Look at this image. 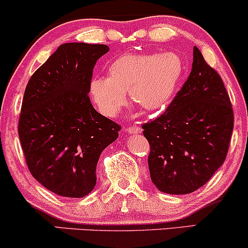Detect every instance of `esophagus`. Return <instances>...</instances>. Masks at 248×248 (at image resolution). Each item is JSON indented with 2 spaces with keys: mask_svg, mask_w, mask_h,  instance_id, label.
Wrapping results in <instances>:
<instances>
[{
  "mask_svg": "<svg viewBox=\"0 0 248 248\" xmlns=\"http://www.w3.org/2000/svg\"><path fill=\"white\" fill-rule=\"evenodd\" d=\"M126 132L129 134H140L142 133V128L139 126H129L126 128Z\"/></svg>",
  "mask_w": 248,
  "mask_h": 248,
  "instance_id": "34e87169",
  "label": "esophagus"
}]
</instances>
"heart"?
Returning a JSON list of instances; mask_svg holds the SVG:
<instances>
[{
  "label": "heart",
  "mask_w": 248,
  "mask_h": 248,
  "mask_svg": "<svg viewBox=\"0 0 248 248\" xmlns=\"http://www.w3.org/2000/svg\"><path fill=\"white\" fill-rule=\"evenodd\" d=\"M184 65L171 52L160 54H126L108 67V77L94 76L89 93L101 114L113 118L126 105V92L144 111L163 108L174 93Z\"/></svg>",
  "instance_id": "1"
}]
</instances>
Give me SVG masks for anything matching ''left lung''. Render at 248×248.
<instances>
[{
	"instance_id": "obj_1",
	"label": "left lung",
	"mask_w": 248,
	"mask_h": 248,
	"mask_svg": "<svg viewBox=\"0 0 248 248\" xmlns=\"http://www.w3.org/2000/svg\"><path fill=\"white\" fill-rule=\"evenodd\" d=\"M142 128L150 144L151 180L160 192H195L224 163L233 109L222 78L198 47H194L192 71L181 90L162 115Z\"/></svg>"
}]
</instances>
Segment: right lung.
I'll list each match as a JSON object with an SVG mask.
<instances>
[{"label": "right lung", "instance_id": "1", "mask_svg": "<svg viewBox=\"0 0 248 248\" xmlns=\"http://www.w3.org/2000/svg\"><path fill=\"white\" fill-rule=\"evenodd\" d=\"M106 45L63 44L26 85L18 135L28 168L45 188L83 198L94 188L100 154L118 139L120 124L98 113L89 84Z\"/></svg>", "mask_w": 248, "mask_h": 248}]
</instances>
